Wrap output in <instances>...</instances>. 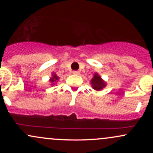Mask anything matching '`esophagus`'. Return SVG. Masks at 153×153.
Instances as JSON below:
<instances>
[{
	"instance_id": "34e87169",
	"label": "esophagus",
	"mask_w": 153,
	"mask_h": 153,
	"mask_svg": "<svg viewBox=\"0 0 153 153\" xmlns=\"http://www.w3.org/2000/svg\"><path fill=\"white\" fill-rule=\"evenodd\" d=\"M73 73L74 75H79V74H80V72L77 71H74L73 72Z\"/></svg>"
}]
</instances>
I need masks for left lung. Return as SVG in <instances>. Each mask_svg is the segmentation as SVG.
I'll return each mask as SVG.
<instances>
[{
    "label": "left lung",
    "instance_id": "left-lung-1",
    "mask_svg": "<svg viewBox=\"0 0 153 153\" xmlns=\"http://www.w3.org/2000/svg\"><path fill=\"white\" fill-rule=\"evenodd\" d=\"M91 83L93 88L96 91H101L103 88L106 87V82L103 81V79L101 76H99L98 73H95L94 78L91 79Z\"/></svg>",
    "mask_w": 153,
    "mask_h": 153
}]
</instances>
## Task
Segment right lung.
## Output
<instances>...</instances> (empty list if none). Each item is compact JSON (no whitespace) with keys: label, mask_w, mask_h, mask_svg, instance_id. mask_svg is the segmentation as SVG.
Here are the masks:
<instances>
[{"label":"right lung","mask_w":153,"mask_h":153,"mask_svg":"<svg viewBox=\"0 0 153 153\" xmlns=\"http://www.w3.org/2000/svg\"><path fill=\"white\" fill-rule=\"evenodd\" d=\"M59 80L58 76H57V75H56L55 73H52V77L50 79V81L52 83V85H54V82H56L57 80Z\"/></svg>","instance_id":"add662e5"}]
</instances>
